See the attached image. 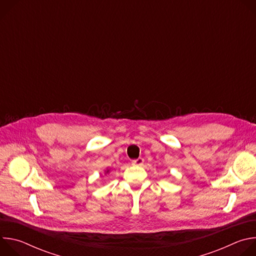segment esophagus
<instances>
[{
	"label": "esophagus",
	"mask_w": 256,
	"mask_h": 256,
	"mask_svg": "<svg viewBox=\"0 0 256 256\" xmlns=\"http://www.w3.org/2000/svg\"><path fill=\"white\" fill-rule=\"evenodd\" d=\"M132 164L134 166H142L144 164V159L142 158H138L136 160H132Z\"/></svg>",
	"instance_id": "34e87169"
}]
</instances>
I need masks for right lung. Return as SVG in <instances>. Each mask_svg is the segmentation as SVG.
<instances>
[{
    "label": "right lung",
    "mask_w": 256,
    "mask_h": 256,
    "mask_svg": "<svg viewBox=\"0 0 256 256\" xmlns=\"http://www.w3.org/2000/svg\"><path fill=\"white\" fill-rule=\"evenodd\" d=\"M108 172H109V170H108V169H107V170H106V171H105V174H107V173H108Z\"/></svg>",
    "instance_id": "add662e5"
}]
</instances>
